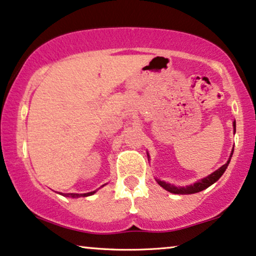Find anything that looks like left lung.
<instances>
[{
  "label": "left lung",
  "instance_id": "1",
  "mask_svg": "<svg viewBox=\"0 0 256 256\" xmlns=\"http://www.w3.org/2000/svg\"><path fill=\"white\" fill-rule=\"evenodd\" d=\"M233 128H234V132H235V122H233ZM234 151V148H233ZM233 151L230 153V159H228V162L224 164V165L221 166L220 168H218L216 172H213L212 174H210L208 176H206V178H204L202 180H199V182H194L193 185H190V186H185V187H176L174 185H171V184L168 182H162V180L156 179V182L159 184L160 186L162 187V188H165L166 190H168L170 193H174V194H193V193H198V192H202L207 187H210V185H213L214 182H218V180L220 179V176L224 174V172L226 171L228 164L230 162V158L232 156H233Z\"/></svg>",
  "mask_w": 256,
  "mask_h": 256
}]
</instances>
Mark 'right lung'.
I'll return each instance as SVG.
<instances>
[{"instance_id":"right-lung-1","label":"right lung","mask_w":256,"mask_h":256,"mask_svg":"<svg viewBox=\"0 0 256 256\" xmlns=\"http://www.w3.org/2000/svg\"><path fill=\"white\" fill-rule=\"evenodd\" d=\"M94 193H96V190L94 192H88V193H83V194H78V193H64V196H71V198H80V196H92Z\"/></svg>"}]
</instances>
